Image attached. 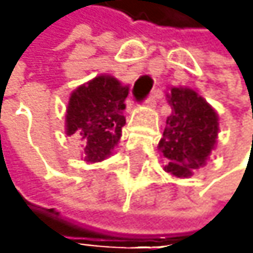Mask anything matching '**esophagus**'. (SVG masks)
Listing matches in <instances>:
<instances>
[{"mask_svg":"<svg viewBox=\"0 0 253 253\" xmlns=\"http://www.w3.org/2000/svg\"><path fill=\"white\" fill-rule=\"evenodd\" d=\"M161 95H162V92H161L159 89L153 91V92L149 95V98L145 100V106H147V108H155V106H156V98H159Z\"/></svg>","mask_w":253,"mask_h":253,"instance_id":"esophagus-1","label":"esophagus"}]
</instances>
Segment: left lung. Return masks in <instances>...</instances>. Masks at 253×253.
Returning <instances> with one entry per match:
<instances>
[{"instance_id": "8db88e82", "label": "left lung", "mask_w": 253, "mask_h": 253, "mask_svg": "<svg viewBox=\"0 0 253 253\" xmlns=\"http://www.w3.org/2000/svg\"><path fill=\"white\" fill-rule=\"evenodd\" d=\"M171 115L158 144V150L169 161L165 171L183 179L205 167L217 145L218 115L212 106L191 88L171 86L167 92Z\"/></svg>"}]
</instances>
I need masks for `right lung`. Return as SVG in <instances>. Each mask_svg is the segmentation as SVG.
<instances>
[{
    "mask_svg": "<svg viewBox=\"0 0 253 253\" xmlns=\"http://www.w3.org/2000/svg\"><path fill=\"white\" fill-rule=\"evenodd\" d=\"M127 94L129 86L108 74H100L71 92L65 132L80 139L86 162H101L112 155L126 124L124 100Z\"/></svg>",
    "mask_w": 253,
    "mask_h": 253,
    "instance_id": "obj_1",
    "label": "right lung"
}]
</instances>
